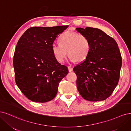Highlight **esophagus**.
Masks as SVG:
<instances>
[{
	"mask_svg": "<svg viewBox=\"0 0 131 131\" xmlns=\"http://www.w3.org/2000/svg\"><path fill=\"white\" fill-rule=\"evenodd\" d=\"M68 69H69V72H72V71H73V68L71 66H68Z\"/></svg>",
	"mask_w": 131,
	"mask_h": 131,
	"instance_id": "obj_1",
	"label": "esophagus"
}]
</instances>
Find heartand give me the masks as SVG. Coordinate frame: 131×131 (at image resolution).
<instances>
[{
  "label": "heart",
  "mask_w": 131,
  "mask_h": 131,
  "mask_svg": "<svg viewBox=\"0 0 131 131\" xmlns=\"http://www.w3.org/2000/svg\"><path fill=\"white\" fill-rule=\"evenodd\" d=\"M59 44H53L51 47L54 58L59 62H62L67 56L71 62L83 61L85 60L91 49L90 41L85 35L74 31H66L58 39Z\"/></svg>",
  "instance_id": "heart-1"
}]
</instances>
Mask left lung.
Instances as JSON below:
<instances>
[{
  "instance_id": "8db88e82",
  "label": "left lung",
  "mask_w": 131,
  "mask_h": 131,
  "mask_svg": "<svg viewBox=\"0 0 131 131\" xmlns=\"http://www.w3.org/2000/svg\"><path fill=\"white\" fill-rule=\"evenodd\" d=\"M88 37L91 49L86 59L73 68L77 87L82 97L101 101L110 96L120 78L122 58L115 40L97 28H76Z\"/></svg>"
}]
</instances>
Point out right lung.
<instances>
[{
    "label": "right lung",
    "instance_id": "obj_1",
    "mask_svg": "<svg viewBox=\"0 0 131 131\" xmlns=\"http://www.w3.org/2000/svg\"><path fill=\"white\" fill-rule=\"evenodd\" d=\"M68 27H31L18 41L13 60L15 81L33 102L53 100L60 82L69 73L67 67L56 60L51 50L54 40Z\"/></svg>",
    "mask_w": 131,
    "mask_h": 131
}]
</instances>
